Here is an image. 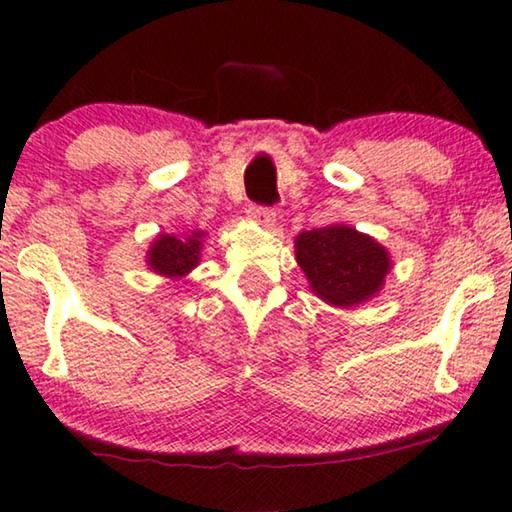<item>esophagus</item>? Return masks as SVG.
I'll return each instance as SVG.
<instances>
[{
    "label": "esophagus",
    "instance_id": "34e87169",
    "mask_svg": "<svg viewBox=\"0 0 512 512\" xmlns=\"http://www.w3.org/2000/svg\"><path fill=\"white\" fill-rule=\"evenodd\" d=\"M247 214L251 219L261 223V226H272V223L277 221V212L272 207H265V205H251L247 209Z\"/></svg>",
    "mask_w": 512,
    "mask_h": 512
}]
</instances>
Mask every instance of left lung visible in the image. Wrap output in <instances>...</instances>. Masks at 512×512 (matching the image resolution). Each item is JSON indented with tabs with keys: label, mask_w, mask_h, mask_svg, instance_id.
<instances>
[{
	"label": "left lung",
	"mask_w": 512,
	"mask_h": 512,
	"mask_svg": "<svg viewBox=\"0 0 512 512\" xmlns=\"http://www.w3.org/2000/svg\"><path fill=\"white\" fill-rule=\"evenodd\" d=\"M296 261L312 291L331 305L352 307L380 291L391 270L389 254L373 237L347 226L305 230L296 240Z\"/></svg>",
	"instance_id": "8db88e82"
}]
</instances>
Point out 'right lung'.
I'll list each match as a JSON object with an SVG mask.
<instances>
[{
  "label": "right lung",
  "mask_w": 512,
  "mask_h": 512,
  "mask_svg": "<svg viewBox=\"0 0 512 512\" xmlns=\"http://www.w3.org/2000/svg\"><path fill=\"white\" fill-rule=\"evenodd\" d=\"M200 237L202 233L188 237L160 235L149 249V265L153 272L165 277H184L186 272H191L200 258Z\"/></svg>",
  "instance_id": "1"
}]
</instances>
